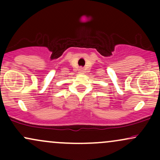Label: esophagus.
<instances>
[{
	"instance_id": "obj_1",
	"label": "esophagus",
	"mask_w": 160,
	"mask_h": 160,
	"mask_svg": "<svg viewBox=\"0 0 160 160\" xmlns=\"http://www.w3.org/2000/svg\"><path fill=\"white\" fill-rule=\"evenodd\" d=\"M83 71H84V70H83V68H80L79 69V71H80V73H82V72H83Z\"/></svg>"
}]
</instances>
